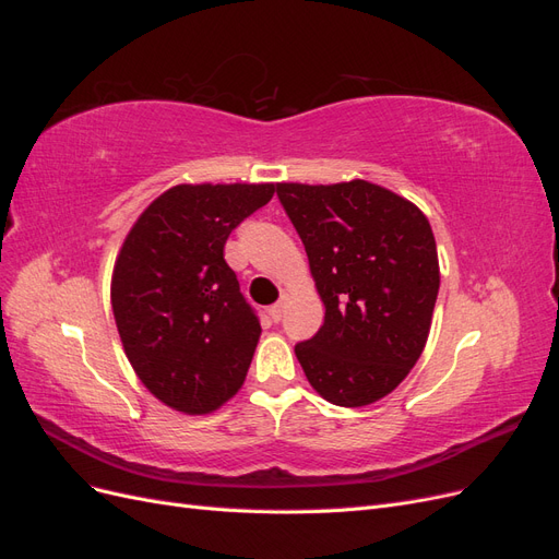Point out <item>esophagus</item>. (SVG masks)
<instances>
[{
    "label": "esophagus",
    "instance_id": "esophagus-1",
    "mask_svg": "<svg viewBox=\"0 0 559 559\" xmlns=\"http://www.w3.org/2000/svg\"><path fill=\"white\" fill-rule=\"evenodd\" d=\"M267 314H270V319H273L275 324H277V321H280V319H282V314H284V300H280L277 306L270 308V310H267Z\"/></svg>",
    "mask_w": 559,
    "mask_h": 559
}]
</instances>
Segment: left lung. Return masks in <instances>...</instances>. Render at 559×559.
Here are the masks:
<instances>
[{"mask_svg":"<svg viewBox=\"0 0 559 559\" xmlns=\"http://www.w3.org/2000/svg\"><path fill=\"white\" fill-rule=\"evenodd\" d=\"M308 251L324 326L296 345L314 392L361 408L392 394L427 345L441 270L429 218L364 179L277 183Z\"/></svg>","mask_w":559,"mask_h":559,"instance_id":"8db88e82","label":"left lung"}]
</instances>
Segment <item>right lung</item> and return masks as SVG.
I'll list each match as a JSON object with an SVG mask.
<instances>
[{"instance_id": "add662e5", "label": "right lung", "mask_w": 559, "mask_h": 559, "mask_svg": "<svg viewBox=\"0 0 559 559\" xmlns=\"http://www.w3.org/2000/svg\"><path fill=\"white\" fill-rule=\"evenodd\" d=\"M273 195L275 183H179L126 235L111 275L116 329L134 373L173 411L207 415L240 392L261 324L224 245Z\"/></svg>"}]
</instances>
